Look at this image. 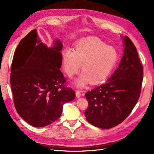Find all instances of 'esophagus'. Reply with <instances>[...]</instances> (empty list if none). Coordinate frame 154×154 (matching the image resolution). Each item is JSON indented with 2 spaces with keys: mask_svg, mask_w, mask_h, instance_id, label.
Segmentation results:
<instances>
[{
  "mask_svg": "<svg viewBox=\"0 0 154 154\" xmlns=\"http://www.w3.org/2000/svg\"><path fill=\"white\" fill-rule=\"evenodd\" d=\"M76 97L77 98H80L81 96V91H76Z\"/></svg>",
  "mask_w": 154,
  "mask_h": 154,
  "instance_id": "obj_1",
  "label": "esophagus"
}]
</instances>
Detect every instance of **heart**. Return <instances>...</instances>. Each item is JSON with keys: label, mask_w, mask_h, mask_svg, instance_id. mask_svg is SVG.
<instances>
[{"label": "heart", "mask_w": 154, "mask_h": 154, "mask_svg": "<svg viewBox=\"0 0 154 154\" xmlns=\"http://www.w3.org/2000/svg\"><path fill=\"white\" fill-rule=\"evenodd\" d=\"M118 59L117 51L96 37L85 38L78 42L75 49L63 51L64 70L72 77L80 70L82 73L76 81L78 87H84L89 81L98 84L110 75Z\"/></svg>", "instance_id": "b5f03b06"}]
</instances>
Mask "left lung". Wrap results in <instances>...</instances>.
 I'll return each mask as SVG.
<instances>
[{
	"mask_svg": "<svg viewBox=\"0 0 154 154\" xmlns=\"http://www.w3.org/2000/svg\"><path fill=\"white\" fill-rule=\"evenodd\" d=\"M123 40L124 55L119 67L106 82L85 94L89 104L86 120L99 128L109 129L122 122L140 96L143 66L133 42L128 36Z\"/></svg>",
	"mask_w": 154,
	"mask_h": 154,
	"instance_id": "left-lung-1",
	"label": "left lung"
}]
</instances>
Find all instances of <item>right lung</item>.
Segmentation results:
<instances>
[{
	"label": "right lung",
	"instance_id": "1",
	"mask_svg": "<svg viewBox=\"0 0 154 154\" xmlns=\"http://www.w3.org/2000/svg\"><path fill=\"white\" fill-rule=\"evenodd\" d=\"M61 49L60 40L48 48L34 29L21 40L14 52L10 76L14 104L18 114L32 126L42 128L56 121L63 104L75 97L60 70Z\"/></svg>",
	"mask_w": 154,
	"mask_h": 154
}]
</instances>
